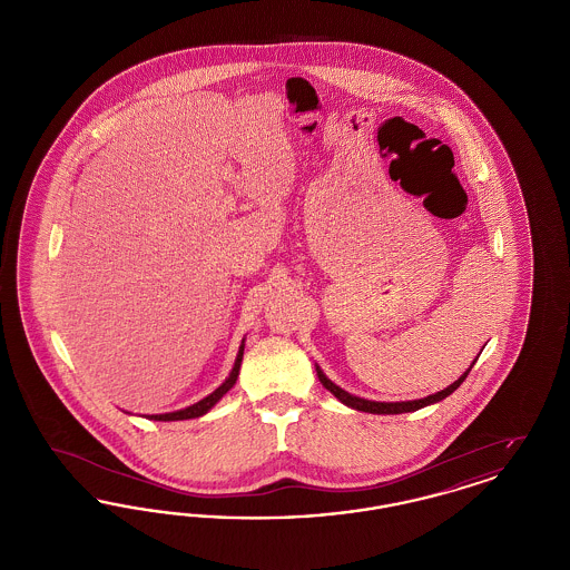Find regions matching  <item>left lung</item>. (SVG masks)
Returning <instances> with one entry per match:
<instances>
[{
	"label": "left lung",
	"mask_w": 570,
	"mask_h": 570,
	"mask_svg": "<svg viewBox=\"0 0 570 570\" xmlns=\"http://www.w3.org/2000/svg\"><path fill=\"white\" fill-rule=\"evenodd\" d=\"M476 358H479V356H476ZM476 358L472 361V365L476 363ZM472 365H470L453 384H449L446 389L438 391L434 395H428V397H423V400H412V402H372V400H363V397H356V395H351L348 391L340 389L337 384H333L331 380L326 379L325 374H323V370H321L318 365H316V374H318V380L323 382V386L328 389L342 404H346L348 407L361 410V412H372V414H402V412H414V410H419V407L430 406V404L442 402L444 397H449V395L460 386L461 382L465 380V376L470 374Z\"/></svg>",
	"instance_id": "1"
}]
</instances>
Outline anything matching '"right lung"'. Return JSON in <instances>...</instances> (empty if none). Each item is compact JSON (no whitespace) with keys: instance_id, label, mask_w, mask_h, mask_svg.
Instances as JSON below:
<instances>
[{"instance_id":"1","label":"right lung","mask_w":570,"mask_h":570,"mask_svg":"<svg viewBox=\"0 0 570 570\" xmlns=\"http://www.w3.org/2000/svg\"><path fill=\"white\" fill-rule=\"evenodd\" d=\"M244 342H242V346H239V354H237V358H235V365H233V372H230V376L224 380L219 386H217L216 391L212 393V395H207L205 400H200V402H196V404H191V406L184 407V410H177V412H166V414H151V416H147V419H151V421H186V419H196V416H203V414H207L212 407L216 406L217 402L235 386V382H237V376H239V370H242V358H244Z\"/></svg>"}]
</instances>
